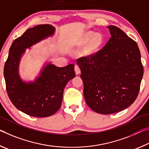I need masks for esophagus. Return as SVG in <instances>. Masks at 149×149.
Wrapping results in <instances>:
<instances>
[{
	"label": "esophagus",
	"instance_id": "esophagus-1",
	"mask_svg": "<svg viewBox=\"0 0 149 149\" xmlns=\"http://www.w3.org/2000/svg\"><path fill=\"white\" fill-rule=\"evenodd\" d=\"M74 70H75V72H76L77 74H79L80 73V69L79 67V66L78 65H75L74 66Z\"/></svg>",
	"mask_w": 149,
	"mask_h": 149
}]
</instances>
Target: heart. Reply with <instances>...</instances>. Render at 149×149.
Here are the masks:
<instances>
[{
    "label": "heart",
    "instance_id": "1",
    "mask_svg": "<svg viewBox=\"0 0 149 149\" xmlns=\"http://www.w3.org/2000/svg\"><path fill=\"white\" fill-rule=\"evenodd\" d=\"M80 42L83 45L88 43L87 46V52L92 53L96 52L100 47L103 42V38L101 34L96 33L93 31H88L83 36Z\"/></svg>",
    "mask_w": 149,
    "mask_h": 149
}]
</instances>
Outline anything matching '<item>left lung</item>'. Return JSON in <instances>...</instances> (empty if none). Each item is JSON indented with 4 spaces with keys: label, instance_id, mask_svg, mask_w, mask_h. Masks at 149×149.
Instances as JSON below:
<instances>
[{
    "label": "left lung",
    "instance_id": "1",
    "mask_svg": "<svg viewBox=\"0 0 149 149\" xmlns=\"http://www.w3.org/2000/svg\"><path fill=\"white\" fill-rule=\"evenodd\" d=\"M111 37L96 53L77 59L84 83V96L92 110L102 114L122 111L138 96L143 76L136 41L115 26Z\"/></svg>",
    "mask_w": 149,
    "mask_h": 149
}]
</instances>
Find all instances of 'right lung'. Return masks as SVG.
Wrapping results in <instances>:
<instances>
[{
  "mask_svg": "<svg viewBox=\"0 0 149 149\" xmlns=\"http://www.w3.org/2000/svg\"><path fill=\"white\" fill-rule=\"evenodd\" d=\"M55 28L41 24L29 28L13 41L4 64L6 89L14 106L27 115L45 118L53 115L61 106L67 82L75 77L74 65L57 67L49 64L35 82L26 84L18 75L19 58L25 49L52 36Z\"/></svg>",
  "mask_w": 149,
  "mask_h": 149,
  "instance_id": "right-lung-1",
  "label": "right lung"
}]
</instances>
